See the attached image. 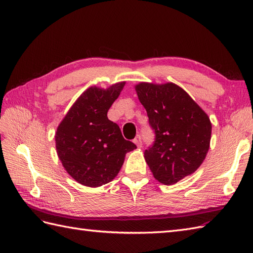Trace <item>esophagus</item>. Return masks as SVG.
Here are the masks:
<instances>
[{"instance_id":"esophagus-1","label":"esophagus","mask_w":253,"mask_h":253,"mask_svg":"<svg viewBox=\"0 0 253 253\" xmlns=\"http://www.w3.org/2000/svg\"><path fill=\"white\" fill-rule=\"evenodd\" d=\"M133 142L136 143V146H137L138 148H141L142 141H141V137H140V136H137L135 139H133Z\"/></svg>"}]
</instances>
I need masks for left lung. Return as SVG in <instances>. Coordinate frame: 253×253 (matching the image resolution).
Returning <instances> with one entry per match:
<instances>
[{
    "label": "left lung",
    "instance_id": "8db88e82",
    "mask_svg": "<svg viewBox=\"0 0 253 253\" xmlns=\"http://www.w3.org/2000/svg\"><path fill=\"white\" fill-rule=\"evenodd\" d=\"M135 89L155 133L144 159L155 179L174 185L195 173L206 159L212 124L191 96L173 83H140Z\"/></svg>",
    "mask_w": 253,
    "mask_h": 253
}]
</instances>
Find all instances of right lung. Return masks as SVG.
<instances>
[{
	"instance_id": "right-lung-1",
	"label": "right lung",
	"mask_w": 253,
	"mask_h": 253,
	"mask_svg": "<svg viewBox=\"0 0 253 253\" xmlns=\"http://www.w3.org/2000/svg\"><path fill=\"white\" fill-rule=\"evenodd\" d=\"M125 82L102 89L90 87L79 96L58 125L55 147L64 169L79 184L100 187L121 170L127 152L136 144L124 139L107 111L121 94Z\"/></svg>"
}]
</instances>
